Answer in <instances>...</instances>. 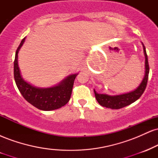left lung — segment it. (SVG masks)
<instances>
[{
  "label": "left lung",
  "instance_id": "obj_1",
  "mask_svg": "<svg viewBox=\"0 0 158 158\" xmlns=\"http://www.w3.org/2000/svg\"><path fill=\"white\" fill-rule=\"evenodd\" d=\"M143 51H144L145 59V68H146V72H145V77L143 78L142 82L139 85V86L137 89L134 91L130 92V93L122 94V95L117 96H109L107 94H97L96 90H94V94H95L96 99L99 105L103 107L111 108V109H119L123 107H126L131 103L135 102L136 100L139 99L142 96L146 88L148 82V73H149V66H148V56L146 54V48L144 44H143Z\"/></svg>",
  "mask_w": 158,
  "mask_h": 158
}]
</instances>
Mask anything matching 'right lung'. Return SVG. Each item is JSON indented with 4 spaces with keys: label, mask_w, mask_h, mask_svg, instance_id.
Returning a JSON list of instances; mask_svg holds the SVG:
<instances>
[{
    "label": "right lung",
    "mask_w": 158,
    "mask_h": 158,
    "mask_svg": "<svg viewBox=\"0 0 158 158\" xmlns=\"http://www.w3.org/2000/svg\"><path fill=\"white\" fill-rule=\"evenodd\" d=\"M24 41L23 38L16 50L14 61V78L21 95L29 103L42 110H56L65 106L70 99L77 74L69 76L60 84L52 88H39L32 86L22 79L18 64V53Z\"/></svg>",
    "instance_id": "1"
}]
</instances>
